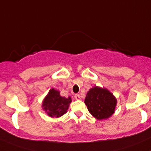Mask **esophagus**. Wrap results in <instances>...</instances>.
Masks as SVG:
<instances>
[{"mask_svg":"<svg viewBox=\"0 0 151 151\" xmlns=\"http://www.w3.org/2000/svg\"><path fill=\"white\" fill-rule=\"evenodd\" d=\"M75 99H76V100H80L81 99V97H80V95H78V94H76V95H75Z\"/></svg>","mask_w":151,"mask_h":151,"instance_id":"esophagus-1","label":"esophagus"}]
</instances>
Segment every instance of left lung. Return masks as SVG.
Here are the masks:
<instances>
[{"instance_id":"8db88e82","label":"left lung","mask_w":151,"mask_h":151,"mask_svg":"<svg viewBox=\"0 0 151 151\" xmlns=\"http://www.w3.org/2000/svg\"><path fill=\"white\" fill-rule=\"evenodd\" d=\"M117 100L109 90L94 87L88 91L85 104L92 115L99 120L105 119L113 114Z\"/></svg>"}]
</instances>
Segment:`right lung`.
<instances>
[{
    "label": "right lung",
    "instance_id": "add662e5",
    "mask_svg": "<svg viewBox=\"0 0 151 151\" xmlns=\"http://www.w3.org/2000/svg\"><path fill=\"white\" fill-rule=\"evenodd\" d=\"M72 101L71 98L62 97L60 91L52 88L42 102V107L47 114L52 118H59L66 112Z\"/></svg>",
    "mask_w": 151,
    "mask_h": 151
}]
</instances>
